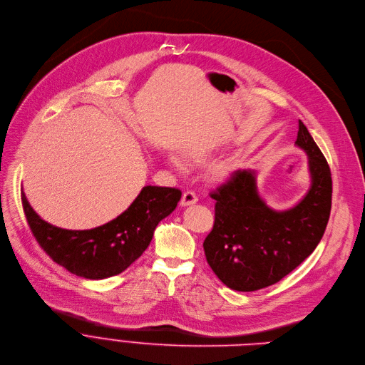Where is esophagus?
<instances>
[{
  "label": "esophagus",
  "mask_w": 365,
  "mask_h": 365,
  "mask_svg": "<svg viewBox=\"0 0 365 365\" xmlns=\"http://www.w3.org/2000/svg\"><path fill=\"white\" fill-rule=\"evenodd\" d=\"M197 202V196L193 190H185L182 195V200H180V205L182 207H187V205H193Z\"/></svg>",
  "instance_id": "obj_1"
}]
</instances>
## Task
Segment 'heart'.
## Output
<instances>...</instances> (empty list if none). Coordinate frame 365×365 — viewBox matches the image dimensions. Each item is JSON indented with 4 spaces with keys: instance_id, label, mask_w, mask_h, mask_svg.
I'll use <instances>...</instances> for the list:
<instances>
[{
    "instance_id": "heart-1",
    "label": "heart",
    "mask_w": 365,
    "mask_h": 365,
    "mask_svg": "<svg viewBox=\"0 0 365 365\" xmlns=\"http://www.w3.org/2000/svg\"><path fill=\"white\" fill-rule=\"evenodd\" d=\"M193 157H197V155H196V154H193ZM169 161H170V164L173 165L175 169H182V168H183V164H182L180 158H178V157H175V155L169 157Z\"/></svg>"
}]
</instances>
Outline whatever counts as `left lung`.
Segmentation results:
<instances>
[{
	"label": "left lung",
	"mask_w": 365,
	"mask_h": 365,
	"mask_svg": "<svg viewBox=\"0 0 365 365\" xmlns=\"http://www.w3.org/2000/svg\"><path fill=\"white\" fill-rule=\"evenodd\" d=\"M295 144L309 155L312 187L302 202L274 211L256 190L255 173L236 170L210 193L215 220L204 242L207 262L228 288L256 291L281 281L322 240L332 207V176L306 125Z\"/></svg>",
	"instance_id": "8db88e82"
}]
</instances>
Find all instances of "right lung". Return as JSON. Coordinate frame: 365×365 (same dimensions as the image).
I'll use <instances>...</instances> for the list:
<instances>
[{
    "instance_id": "add662e5",
    "label": "right lung",
    "mask_w": 365,
    "mask_h": 365,
    "mask_svg": "<svg viewBox=\"0 0 365 365\" xmlns=\"http://www.w3.org/2000/svg\"><path fill=\"white\" fill-rule=\"evenodd\" d=\"M182 192L145 186L130 207L110 222L91 230H65L43 221L21 192L26 220L46 255L71 274L103 279L123 272L148 247L157 224L170 215Z\"/></svg>"
}]
</instances>
